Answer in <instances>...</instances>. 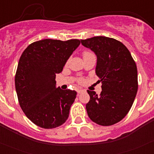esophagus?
<instances>
[{"label": "esophagus", "instance_id": "obj_1", "mask_svg": "<svg viewBox=\"0 0 154 154\" xmlns=\"http://www.w3.org/2000/svg\"><path fill=\"white\" fill-rule=\"evenodd\" d=\"M84 90L83 89H77V93L78 94H81L82 92H83Z\"/></svg>", "mask_w": 154, "mask_h": 154}]
</instances>
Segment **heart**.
<instances>
[{
	"label": "heart",
	"mask_w": 154,
	"mask_h": 154,
	"mask_svg": "<svg viewBox=\"0 0 154 154\" xmlns=\"http://www.w3.org/2000/svg\"><path fill=\"white\" fill-rule=\"evenodd\" d=\"M89 52H85V53H84V54H83V55H87V54H89ZM77 82H78L79 83H80V84H81V83H83V82H84V79H82V78H79L78 79H77Z\"/></svg>",
	"instance_id": "1"
}]
</instances>
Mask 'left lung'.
Returning a JSON list of instances; mask_svg holds the SVG:
<instances>
[{
  "label": "left lung",
  "instance_id": "left-lung-1",
  "mask_svg": "<svg viewBox=\"0 0 154 154\" xmlns=\"http://www.w3.org/2000/svg\"><path fill=\"white\" fill-rule=\"evenodd\" d=\"M81 42L97 56L96 73L102 82L100 95L87 90L90 96L87 113L94 123L112 126L127 115L134 102L138 89L137 65L119 41L97 36Z\"/></svg>",
  "mask_w": 154,
  "mask_h": 154
}]
</instances>
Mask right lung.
<instances>
[{
    "label": "right lung",
    "mask_w": 154,
    "mask_h": 154,
    "mask_svg": "<svg viewBox=\"0 0 154 154\" xmlns=\"http://www.w3.org/2000/svg\"><path fill=\"white\" fill-rule=\"evenodd\" d=\"M79 45L78 39L40 40L29 45L19 59L14 78L19 105L39 127H58L69 117L77 92L56 88L55 76Z\"/></svg>",
    "instance_id": "obj_1"
}]
</instances>
